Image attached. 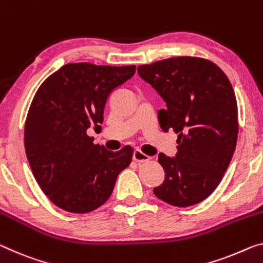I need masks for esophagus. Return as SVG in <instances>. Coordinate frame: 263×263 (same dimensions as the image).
I'll use <instances>...</instances> for the list:
<instances>
[{"mask_svg":"<svg viewBox=\"0 0 263 263\" xmlns=\"http://www.w3.org/2000/svg\"><path fill=\"white\" fill-rule=\"evenodd\" d=\"M133 160L136 161V162H143V161L149 160V156L143 154V153L139 151V149H136V151L133 153Z\"/></svg>","mask_w":263,"mask_h":263,"instance_id":"esophagus-1","label":"esophagus"}]
</instances>
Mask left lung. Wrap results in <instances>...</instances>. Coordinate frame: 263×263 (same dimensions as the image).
Segmentation results:
<instances>
[{
    "label": "left lung",
    "mask_w": 263,
    "mask_h": 263,
    "mask_svg": "<svg viewBox=\"0 0 263 263\" xmlns=\"http://www.w3.org/2000/svg\"><path fill=\"white\" fill-rule=\"evenodd\" d=\"M137 72L165 102L157 114L162 130L179 134L176 155L159 154L164 181L153 192L175 207L200 203L221 182L236 147L232 84L215 63L191 56L143 64Z\"/></svg>",
    "instance_id": "left-lung-1"
}]
</instances>
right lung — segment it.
<instances>
[{
	"label": "right lung",
	"mask_w": 263,
	"mask_h": 263,
	"mask_svg": "<svg viewBox=\"0 0 263 263\" xmlns=\"http://www.w3.org/2000/svg\"><path fill=\"white\" fill-rule=\"evenodd\" d=\"M135 66L68 63L39 88L24 126V148L35 180L59 208L88 213L111 195L132 162V147L119 152L94 144L110 92L135 74Z\"/></svg>",
	"instance_id": "add662e5"
}]
</instances>
